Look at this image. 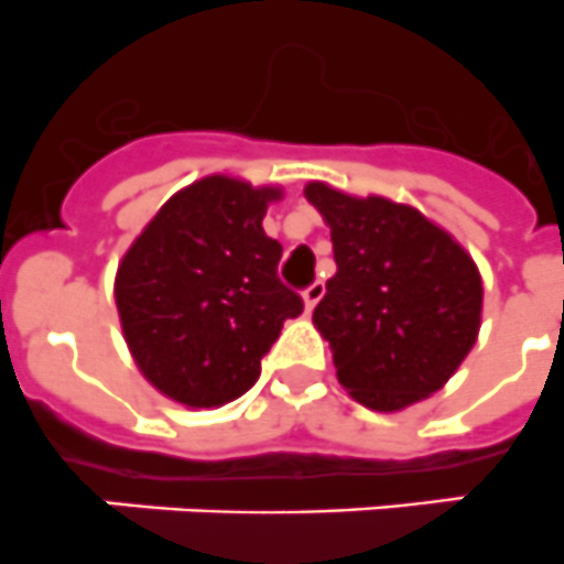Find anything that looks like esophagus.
<instances>
[{
  "mask_svg": "<svg viewBox=\"0 0 564 564\" xmlns=\"http://www.w3.org/2000/svg\"><path fill=\"white\" fill-rule=\"evenodd\" d=\"M323 292H326V286H323V283H319V281H314L312 286H308L306 292H303V306H306V312H312V308L317 306L319 297H323Z\"/></svg>",
  "mask_w": 564,
  "mask_h": 564,
  "instance_id": "esophagus-1",
  "label": "esophagus"
}]
</instances>
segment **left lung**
<instances>
[{
  "mask_svg": "<svg viewBox=\"0 0 564 564\" xmlns=\"http://www.w3.org/2000/svg\"><path fill=\"white\" fill-rule=\"evenodd\" d=\"M332 230L334 272L312 314L337 379L377 413H399L449 382L480 332L478 263L444 227L384 196L308 182Z\"/></svg>",
  "mask_w": 564,
  "mask_h": 564,
  "instance_id": "left-lung-1",
  "label": "left lung"
}]
</instances>
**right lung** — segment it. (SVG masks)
Segmentation results:
<instances>
[{
	"instance_id": "obj_1",
	"label": "right lung",
	"mask_w": 564,
	"mask_h": 564,
	"mask_svg": "<svg viewBox=\"0 0 564 564\" xmlns=\"http://www.w3.org/2000/svg\"><path fill=\"white\" fill-rule=\"evenodd\" d=\"M283 187L210 174L176 191L131 241L115 275L129 354L185 408H221L256 384L261 357L301 294L278 278L283 247L263 216Z\"/></svg>"
}]
</instances>
